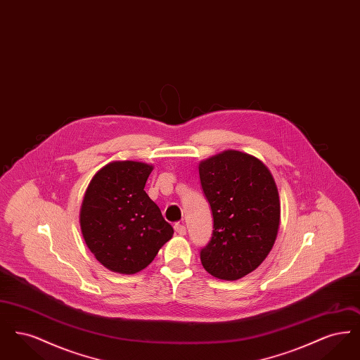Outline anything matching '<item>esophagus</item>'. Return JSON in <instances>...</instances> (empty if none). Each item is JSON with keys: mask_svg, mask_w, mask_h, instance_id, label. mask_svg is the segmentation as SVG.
I'll use <instances>...</instances> for the list:
<instances>
[{"mask_svg": "<svg viewBox=\"0 0 360 360\" xmlns=\"http://www.w3.org/2000/svg\"><path fill=\"white\" fill-rule=\"evenodd\" d=\"M174 229H175V232H176L178 235H181V236L186 235V226H185L184 224H175V225H174Z\"/></svg>", "mask_w": 360, "mask_h": 360, "instance_id": "obj_1", "label": "esophagus"}]
</instances>
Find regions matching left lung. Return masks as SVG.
<instances>
[{
	"label": "left lung",
	"instance_id": "obj_1",
	"mask_svg": "<svg viewBox=\"0 0 360 360\" xmlns=\"http://www.w3.org/2000/svg\"><path fill=\"white\" fill-rule=\"evenodd\" d=\"M198 172L213 214L201 263L209 274L236 281L257 269L274 245L281 217L274 178L257 158L235 150L202 160Z\"/></svg>",
	"mask_w": 360,
	"mask_h": 360
}]
</instances>
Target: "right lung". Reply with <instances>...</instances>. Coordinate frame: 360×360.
Masks as SVG:
<instances>
[{"mask_svg":"<svg viewBox=\"0 0 360 360\" xmlns=\"http://www.w3.org/2000/svg\"><path fill=\"white\" fill-rule=\"evenodd\" d=\"M153 166L112 162L86 188L79 223L86 245L108 270L135 274L146 269L174 229L144 186Z\"/></svg>","mask_w":360,"mask_h":360,"instance_id":"add662e5","label":"right lung"}]
</instances>
